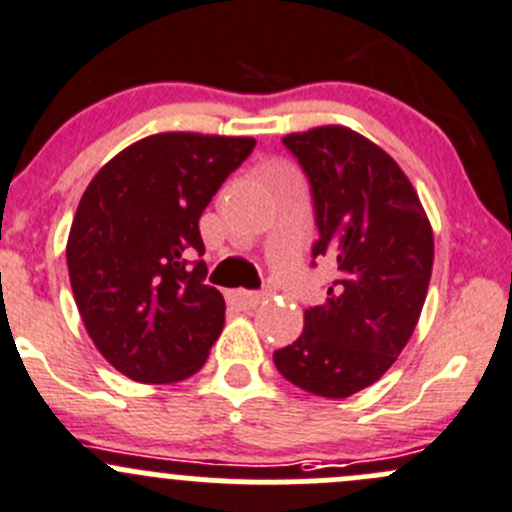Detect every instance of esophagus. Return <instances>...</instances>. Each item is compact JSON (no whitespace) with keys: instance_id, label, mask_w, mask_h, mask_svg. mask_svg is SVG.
<instances>
[{"instance_id":"1","label":"esophagus","mask_w":512,"mask_h":512,"mask_svg":"<svg viewBox=\"0 0 512 512\" xmlns=\"http://www.w3.org/2000/svg\"><path fill=\"white\" fill-rule=\"evenodd\" d=\"M265 297V292H245V289H235V292L227 294V299H230L232 304H237L240 309H255Z\"/></svg>"}]
</instances>
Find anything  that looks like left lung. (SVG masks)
<instances>
[{"instance_id": "obj_1", "label": "left lung", "mask_w": 512, "mask_h": 512, "mask_svg": "<svg viewBox=\"0 0 512 512\" xmlns=\"http://www.w3.org/2000/svg\"><path fill=\"white\" fill-rule=\"evenodd\" d=\"M282 143L312 190V257L334 262L337 280L275 366L309 394L347 399L379 381L414 334L431 282V223L399 163L352 128H312Z\"/></svg>"}]
</instances>
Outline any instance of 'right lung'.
<instances>
[{
	"mask_svg": "<svg viewBox=\"0 0 512 512\" xmlns=\"http://www.w3.org/2000/svg\"><path fill=\"white\" fill-rule=\"evenodd\" d=\"M255 138L156 133L108 160L69 242L71 289L103 359L143 384L193 376L225 324L198 220Z\"/></svg>",
	"mask_w": 512,
	"mask_h": 512,
	"instance_id": "right-lung-1",
	"label": "right lung"
}]
</instances>
